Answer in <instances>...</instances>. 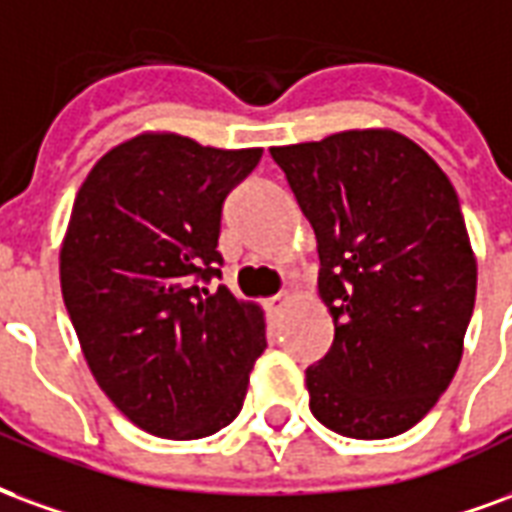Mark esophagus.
Here are the masks:
<instances>
[{
  "instance_id": "34e87169",
  "label": "esophagus",
  "mask_w": 512,
  "mask_h": 512,
  "mask_svg": "<svg viewBox=\"0 0 512 512\" xmlns=\"http://www.w3.org/2000/svg\"><path fill=\"white\" fill-rule=\"evenodd\" d=\"M286 302H289V294H286V292L270 297V300H267V311H270V316H278V313L286 308Z\"/></svg>"
}]
</instances>
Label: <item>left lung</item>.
<instances>
[{"instance_id": "8db88e82", "label": "left lung", "mask_w": 512, "mask_h": 512, "mask_svg": "<svg viewBox=\"0 0 512 512\" xmlns=\"http://www.w3.org/2000/svg\"><path fill=\"white\" fill-rule=\"evenodd\" d=\"M316 234L335 338L305 384L313 417L349 439L420 423L453 382L477 264L450 179L393 130L272 147Z\"/></svg>"}]
</instances>
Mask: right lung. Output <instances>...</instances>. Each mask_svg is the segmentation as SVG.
Here are the masks:
<instances>
[{
	"label": "right lung",
	"mask_w": 512,
	"mask_h": 512,
	"mask_svg": "<svg viewBox=\"0 0 512 512\" xmlns=\"http://www.w3.org/2000/svg\"><path fill=\"white\" fill-rule=\"evenodd\" d=\"M261 149L144 133L95 163L59 253L62 297L100 390L130 423L201 439L240 414L264 316L220 281V212Z\"/></svg>",
	"instance_id": "obj_1"
}]
</instances>
